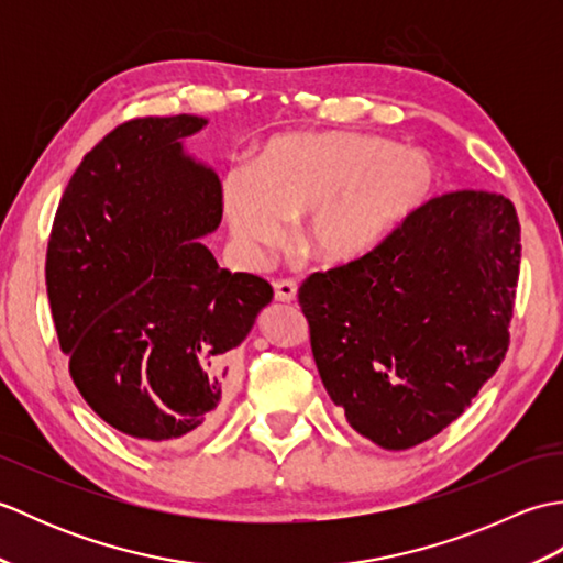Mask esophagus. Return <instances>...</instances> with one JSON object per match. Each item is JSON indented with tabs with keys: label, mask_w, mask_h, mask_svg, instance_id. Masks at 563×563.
Instances as JSON below:
<instances>
[{
	"label": "esophagus",
	"mask_w": 563,
	"mask_h": 563,
	"mask_svg": "<svg viewBox=\"0 0 563 563\" xmlns=\"http://www.w3.org/2000/svg\"><path fill=\"white\" fill-rule=\"evenodd\" d=\"M297 283L295 280H278L275 283V300L278 302H295Z\"/></svg>",
	"instance_id": "obj_1"
}]
</instances>
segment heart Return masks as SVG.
Masks as SVG:
<instances>
[{
  "mask_svg": "<svg viewBox=\"0 0 563 563\" xmlns=\"http://www.w3.org/2000/svg\"><path fill=\"white\" fill-rule=\"evenodd\" d=\"M438 188L428 154L363 133H288L271 137L254 166L222 178V212L239 251L258 261L302 218L309 254L349 263L373 254Z\"/></svg>",
  "mask_w": 563,
  "mask_h": 563,
  "instance_id": "b5f03b06",
  "label": "heart"
}]
</instances>
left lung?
Returning <instances> with one entry per match:
<instances>
[{
    "label": "left lung",
    "instance_id": "obj_1",
    "mask_svg": "<svg viewBox=\"0 0 563 563\" xmlns=\"http://www.w3.org/2000/svg\"><path fill=\"white\" fill-rule=\"evenodd\" d=\"M520 275L512 202L428 200L373 254L300 288L314 363L357 433L409 450L450 426L508 351Z\"/></svg>",
    "mask_w": 563,
    "mask_h": 563
}]
</instances>
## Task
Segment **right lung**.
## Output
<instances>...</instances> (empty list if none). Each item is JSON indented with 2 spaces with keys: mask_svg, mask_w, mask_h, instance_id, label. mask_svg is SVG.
I'll return each instance as SVG.
<instances>
[{
  "mask_svg": "<svg viewBox=\"0 0 563 563\" xmlns=\"http://www.w3.org/2000/svg\"><path fill=\"white\" fill-rule=\"evenodd\" d=\"M198 115L135 118L81 159L55 212L45 285L79 394L145 445L194 442L232 387V351L273 288L200 244L222 186L184 140Z\"/></svg>",
  "mask_w": 563,
  "mask_h": 563,
  "instance_id": "1",
  "label": "right lung"
}]
</instances>
